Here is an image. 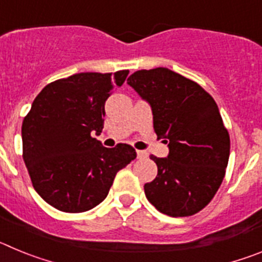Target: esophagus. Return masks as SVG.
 <instances>
[{"label":"esophagus","mask_w":262,"mask_h":262,"mask_svg":"<svg viewBox=\"0 0 262 262\" xmlns=\"http://www.w3.org/2000/svg\"><path fill=\"white\" fill-rule=\"evenodd\" d=\"M136 155H138V159H147L148 154L145 151H136Z\"/></svg>","instance_id":"34e87169"}]
</instances>
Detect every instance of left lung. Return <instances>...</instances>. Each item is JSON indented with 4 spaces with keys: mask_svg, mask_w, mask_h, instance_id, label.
<instances>
[{
    "mask_svg": "<svg viewBox=\"0 0 262 262\" xmlns=\"http://www.w3.org/2000/svg\"><path fill=\"white\" fill-rule=\"evenodd\" d=\"M127 84L149 103L157 139L169 155L156 157L157 176L144 185L147 200L169 216H190L209 205L222 185L230 135L214 98L168 68L142 69Z\"/></svg>",
    "mask_w": 262,
    "mask_h": 262,
    "instance_id": "left-lung-1",
    "label": "left lung"
}]
</instances>
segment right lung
I'll return each mask as SVG.
<instances>
[{"instance_id":"obj_1","label":"right lung","mask_w":262,"mask_h":262,"mask_svg":"<svg viewBox=\"0 0 262 262\" xmlns=\"http://www.w3.org/2000/svg\"><path fill=\"white\" fill-rule=\"evenodd\" d=\"M128 71L76 73L48 84L22 123L23 161L36 193L64 212L92 210L107 196L115 176L136 157L128 144L103 147L106 99Z\"/></svg>"}]
</instances>
